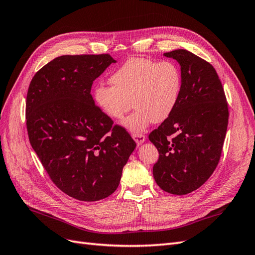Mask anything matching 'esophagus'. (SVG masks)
I'll return each mask as SVG.
<instances>
[{
    "label": "esophagus",
    "mask_w": 255,
    "mask_h": 255,
    "mask_svg": "<svg viewBox=\"0 0 255 255\" xmlns=\"http://www.w3.org/2000/svg\"><path fill=\"white\" fill-rule=\"evenodd\" d=\"M132 137L135 140V142L137 143V145H140L141 143H143L145 141V136L142 134H133Z\"/></svg>",
    "instance_id": "obj_1"
}]
</instances>
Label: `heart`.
<instances>
[{
  "mask_svg": "<svg viewBox=\"0 0 255 255\" xmlns=\"http://www.w3.org/2000/svg\"><path fill=\"white\" fill-rule=\"evenodd\" d=\"M111 83L113 86L96 87V105L107 117L121 119L133 104L135 111L122 121V127L139 133L151 122L160 123L171 115L180 98L182 76L172 61L130 58L115 71Z\"/></svg>",
  "mask_w": 255,
  "mask_h": 255,
  "instance_id": "b5f03b06",
  "label": "heart"
}]
</instances>
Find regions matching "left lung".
Returning a JSON list of instances; mask_svg holds the SVG:
<instances>
[{"mask_svg": "<svg viewBox=\"0 0 255 255\" xmlns=\"http://www.w3.org/2000/svg\"><path fill=\"white\" fill-rule=\"evenodd\" d=\"M181 67L182 88L171 115L149 135L159 152L153 166L158 186L172 195H186L208 180L218 165L229 111L214 67L187 50L164 54Z\"/></svg>", "mask_w": 255, "mask_h": 255, "instance_id": "8db88e82", "label": "left lung"}]
</instances>
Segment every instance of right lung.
<instances>
[{
  "mask_svg": "<svg viewBox=\"0 0 255 255\" xmlns=\"http://www.w3.org/2000/svg\"><path fill=\"white\" fill-rule=\"evenodd\" d=\"M114 63L109 54L59 56L34 75L27 91L29 142L53 183L80 201L111 196L136 148L90 94L94 81Z\"/></svg>",
  "mask_w": 255,
  "mask_h": 255,
  "instance_id": "right-lung-1",
  "label": "right lung"
}]
</instances>
